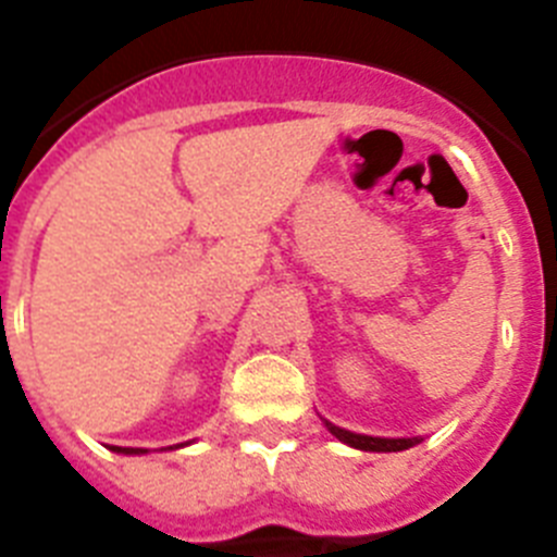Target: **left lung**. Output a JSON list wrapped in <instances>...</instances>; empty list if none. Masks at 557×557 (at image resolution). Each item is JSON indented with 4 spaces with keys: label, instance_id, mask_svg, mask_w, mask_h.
I'll return each instance as SVG.
<instances>
[{
    "label": "left lung",
    "instance_id": "1",
    "mask_svg": "<svg viewBox=\"0 0 557 557\" xmlns=\"http://www.w3.org/2000/svg\"><path fill=\"white\" fill-rule=\"evenodd\" d=\"M329 432L334 437H339L343 444L354 446V449H362V451H401V449H410V446L421 444V437H371V435H357V432H348V430H339V426L329 424Z\"/></svg>",
    "mask_w": 557,
    "mask_h": 557
}]
</instances>
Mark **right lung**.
I'll list each match as a JSON object with an SVG mask.
<instances>
[{"label":"right lung","mask_w":557,"mask_h":557,"mask_svg":"<svg viewBox=\"0 0 557 557\" xmlns=\"http://www.w3.org/2000/svg\"><path fill=\"white\" fill-rule=\"evenodd\" d=\"M172 449V446H170ZM113 451H122V455H139V451L145 449H131V446H113Z\"/></svg>","instance_id":"right-lung-1"}]
</instances>
